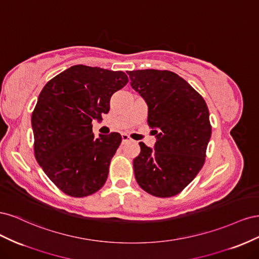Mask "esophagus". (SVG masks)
<instances>
[{
    "label": "esophagus",
    "instance_id": "esophagus-1",
    "mask_svg": "<svg viewBox=\"0 0 259 259\" xmlns=\"http://www.w3.org/2000/svg\"><path fill=\"white\" fill-rule=\"evenodd\" d=\"M130 139H131V138H130V136H128L127 134H122V143H123V144L128 142Z\"/></svg>",
    "mask_w": 259,
    "mask_h": 259
}]
</instances>
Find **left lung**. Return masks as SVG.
Instances as JSON below:
<instances>
[{
    "label": "left lung",
    "instance_id": "8db88e82",
    "mask_svg": "<svg viewBox=\"0 0 259 259\" xmlns=\"http://www.w3.org/2000/svg\"><path fill=\"white\" fill-rule=\"evenodd\" d=\"M131 85L148 105L154 149L139 143L134 159L138 185L158 198L182 192L201 170L211 134L205 100L178 74L167 70L127 72Z\"/></svg>",
    "mask_w": 259,
    "mask_h": 259
}]
</instances>
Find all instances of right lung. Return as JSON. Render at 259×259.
<instances>
[{"instance_id": "1", "label": "right lung", "mask_w": 259, "mask_h": 259, "mask_svg": "<svg viewBox=\"0 0 259 259\" xmlns=\"http://www.w3.org/2000/svg\"><path fill=\"white\" fill-rule=\"evenodd\" d=\"M128 82L123 71L76 65L45 84L31 116L34 155L44 173L70 197L97 192L122 137L94 136L92 122L108 113L113 93Z\"/></svg>"}]
</instances>
